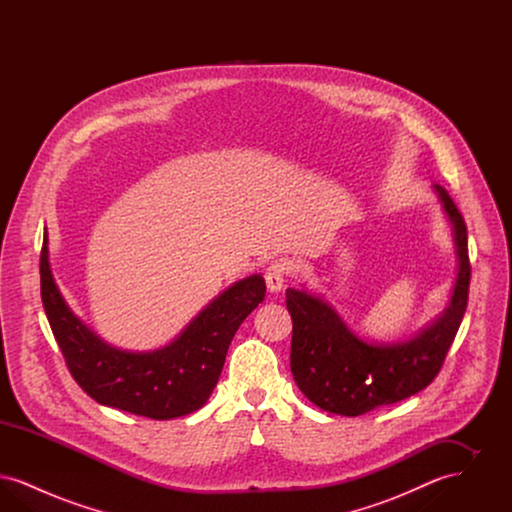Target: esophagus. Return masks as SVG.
<instances>
[{
  "instance_id": "34e87169",
  "label": "esophagus",
  "mask_w": 512,
  "mask_h": 512,
  "mask_svg": "<svg viewBox=\"0 0 512 512\" xmlns=\"http://www.w3.org/2000/svg\"><path fill=\"white\" fill-rule=\"evenodd\" d=\"M286 274H288V268L282 263H272L265 272V282H267V288L270 292H280L282 286H284V280H286Z\"/></svg>"
}]
</instances>
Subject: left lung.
<instances>
[{
	"label": "left lung",
	"mask_w": 512,
	"mask_h": 512,
	"mask_svg": "<svg viewBox=\"0 0 512 512\" xmlns=\"http://www.w3.org/2000/svg\"><path fill=\"white\" fill-rule=\"evenodd\" d=\"M434 188L453 224L459 270L449 305L414 338L370 343L353 334L322 297L305 290H286V307L293 320V380L322 411L359 416L411 397L438 376L463 322L470 261L463 215L445 188L438 184Z\"/></svg>",
	"instance_id": "left-lung-1"
}]
</instances>
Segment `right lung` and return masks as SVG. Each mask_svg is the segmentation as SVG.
<instances>
[{
	"mask_svg": "<svg viewBox=\"0 0 512 512\" xmlns=\"http://www.w3.org/2000/svg\"><path fill=\"white\" fill-rule=\"evenodd\" d=\"M40 286L51 332L76 384L101 405L153 420L194 413L207 403L230 341L267 292L263 276L251 274L215 297L169 345L138 353L101 340L69 309L49 268L48 232Z\"/></svg>",
	"mask_w": 512,
	"mask_h": 512,
	"instance_id": "1",
	"label": "right lung"
}]
</instances>
